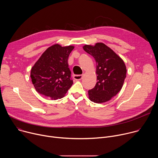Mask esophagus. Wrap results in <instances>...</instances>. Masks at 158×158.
Returning <instances> with one entry per match:
<instances>
[{
	"instance_id": "1",
	"label": "esophagus",
	"mask_w": 158,
	"mask_h": 158,
	"mask_svg": "<svg viewBox=\"0 0 158 158\" xmlns=\"http://www.w3.org/2000/svg\"><path fill=\"white\" fill-rule=\"evenodd\" d=\"M73 78L75 80H81L82 78V75H74Z\"/></svg>"
}]
</instances>
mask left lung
<instances>
[{
  "label": "left lung",
  "instance_id": "1",
  "mask_svg": "<svg viewBox=\"0 0 158 158\" xmlns=\"http://www.w3.org/2000/svg\"><path fill=\"white\" fill-rule=\"evenodd\" d=\"M83 49L95 59L97 64V83L89 90V99L96 103L107 102L121 91L126 76L125 64L103 43H97L94 46L85 45Z\"/></svg>",
  "mask_w": 158,
  "mask_h": 158
}]
</instances>
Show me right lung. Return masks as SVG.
I'll return each instance as SVG.
<instances>
[{"mask_svg": "<svg viewBox=\"0 0 158 158\" xmlns=\"http://www.w3.org/2000/svg\"><path fill=\"white\" fill-rule=\"evenodd\" d=\"M74 48L55 44L42 54L31 72L32 84L38 93L54 100L66 94L73 84L67 60Z\"/></svg>", "mask_w": 158, "mask_h": 158, "instance_id": "add662e5", "label": "right lung"}]
</instances>
